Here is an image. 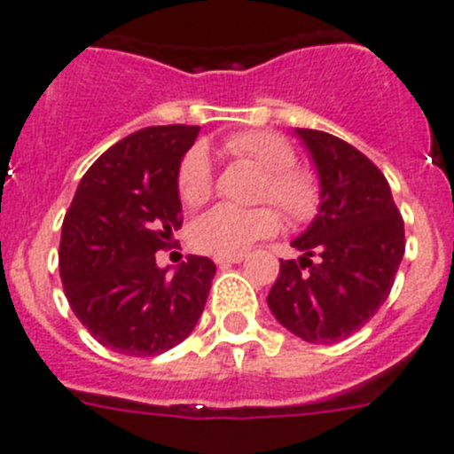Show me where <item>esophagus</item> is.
I'll use <instances>...</instances> for the list:
<instances>
[{
	"label": "esophagus",
	"instance_id": "obj_1",
	"mask_svg": "<svg viewBox=\"0 0 454 454\" xmlns=\"http://www.w3.org/2000/svg\"><path fill=\"white\" fill-rule=\"evenodd\" d=\"M247 260V255L244 253H239V255H219L215 257V262L219 264V267H228V264H239Z\"/></svg>",
	"mask_w": 454,
	"mask_h": 454
}]
</instances>
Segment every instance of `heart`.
Returning <instances> with one entry per match:
<instances>
[{"label": "heart", "mask_w": 454, "mask_h": 454, "mask_svg": "<svg viewBox=\"0 0 454 454\" xmlns=\"http://www.w3.org/2000/svg\"><path fill=\"white\" fill-rule=\"evenodd\" d=\"M232 158L255 165L264 174L260 199L278 203L294 222H305L318 207V183L312 171L296 167V151L283 136L271 130H244L228 137ZM212 162L203 145H194L178 165L176 187L185 206H201L212 194ZM280 228V215L271 206L242 210L215 206L194 219L190 242L207 255H239L248 247L271 237Z\"/></svg>", "instance_id": "b5f03b06"}]
</instances>
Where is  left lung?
I'll use <instances>...</instances> for the list:
<instances>
[{
    "label": "left lung",
    "instance_id": "1",
    "mask_svg": "<svg viewBox=\"0 0 454 454\" xmlns=\"http://www.w3.org/2000/svg\"><path fill=\"white\" fill-rule=\"evenodd\" d=\"M317 167V217L292 242L267 296L273 317L309 344H334L373 317L405 255V223L385 174L348 142L296 129Z\"/></svg>",
    "mask_w": 454,
    "mask_h": 454
}]
</instances>
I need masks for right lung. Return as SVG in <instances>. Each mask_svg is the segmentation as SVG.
<instances>
[{
    "label": "right lung",
    "instance_id": "obj_1",
    "mask_svg": "<svg viewBox=\"0 0 454 454\" xmlns=\"http://www.w3.org/2000/svg\"><path fill=\"white\" fill-rule=\"evenodd\" d=\"M199 126H149L110 146L85 171L60 235V278L69 308L106 348L153 357L194 330L215 262L187 255L174 273L156 251L183 223L178 165Z\"/></svg>",
    "mask_w": 454,
    "mask_h": 454
}]
</instances>
